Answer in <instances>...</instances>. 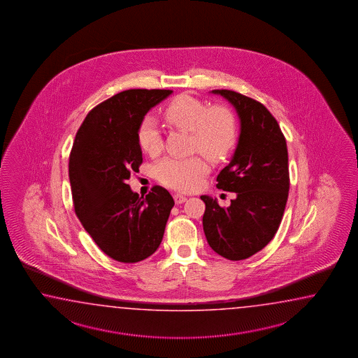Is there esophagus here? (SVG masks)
<instances>
[{"mask_svg":"<svg viewBox=\"0 0 358 358\" xmlns=\"http://www.w3.org/2000/svg\"><path fill=\"white\" fill-rule=\"evenodd\" d=\"M174 201H176V205H182V203H184V202L187 201V197H184L182 194L176 193V194H174Z\"/></svg>","mask_w":358,"mask_h":358,"instance_id":"34e87169","label":"esophagus"}]
</instances>
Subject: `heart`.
Segmentation results:
<instances>
[{"instance_id":"heart-1","label":"heart","mask_w":358,"mask_h":358,"mask_svg":"<svg viewBox=\"0 0 358 358\" xmlns=\"http://www.w3.org/2000/svg\"><path fill=\"white\" fill-rule=\"evenodd\" d=\"M164 119L176 128L189 131L192 148L210 160H220L236 145V117L227 107L208 108L201 99L190 94H180L165 107ZM137 139L138 145L145 153L160 152L162 139L152 117H145L139 124ZM206 173L207 165L198 156L188 159L165 157L155 165V174L159 182L182 192L198 188Z\"/></svg>"}]
</instances>
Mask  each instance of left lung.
Masks as SVG:
<instances>
[{
    "label": "left lung",
    "mask_w": 358,
    "mask_h": 358,
    "mask_svg": "<svg viewBox=\"0 0 358 358\" xmlns=\"http://www.w3.org/2000/svg\"><path fill=\"white\" fill-rule=\"evenodd\" d=\"M236 108L241 130L228 166L217 176L219 189L236 193L227 208L216 198L205 202L203 231L217 255L248 259L274 238L289 192L288 150L274 116L262 103L228 90H215Z\"/></svg>",
    "instance_id": "obj_1"
}]
</instances>
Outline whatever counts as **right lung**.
Masks as SVG:
<instances>
[{"label":"right lung","mask_w":358,"mask_h":358,"mask_svg":"<svg viewBox=\"0 0 358 358\" xmlns=\"http://www.w3.org/2000/svg\"><path fill=\"white\" fill-rule=\"evenodd\" d=\"M169 90H129L103 101L85 116L69 157V179L78 219L108 257L134 264L160 247L174 199L162 187L145 197L127 180L139 171L137 131L145 114Z\"/></svg>","instance_id":"1"}]
</instances>
